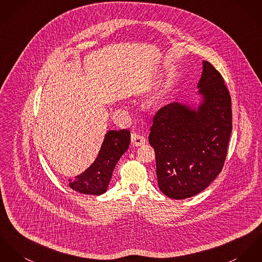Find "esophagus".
<instances>
[{"label": "esophagus", "instance_id": "esophagus-1", "mask_svg": "<svg viewBox=\"0 0 262 262\" xmlns=\"http://www.w3.org/2000/svg\"><path fill=\"white\" fill-rule=\"evenodd\" d=\"M130 139H132L133 143H134L135 145H137V146L141 145V144H143V143L145 142L144 137L141 136L140 134H137V133H133L132 136H130Z\"/></svg>", "mask_w": 262, "mask_h": 262}]
</instances>
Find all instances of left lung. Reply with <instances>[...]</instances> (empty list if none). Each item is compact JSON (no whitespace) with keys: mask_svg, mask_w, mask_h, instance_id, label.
Returning <instances> with one entry per match:
<instances>
[{"mask_svg":"<svg viewBox=\"0 0 262 262\" xmlns=\"http://www.w3.org/2000/svg\"><path fill=\"white\" fill-rule=\"evenodd\" d=\"M198 111L171 102L154 117L148 141L156 152L159 187L183 200L205 189L222 171L232 132L231 98L221 73L203 60Z\"/></svg>","mask_w":262,"mask_h":262,"instance_id":"8db88e82","label":"left lung"}]
</instances>
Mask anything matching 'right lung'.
I'll use <instances>...</instances> for the list:
<instances>
[{"instance_id": "add662e5", "label": "right lung", "mask_w": 262, "mask_h": 262, "mask_svg": "<svg viewBox=\"0 0 262 262\" xmlns=\"http://www.w3.org/2000/svg\"><path fill=\"white\" fill-rule=\"evenodd\" d=\"M129 141L127 129L106 133L97 160L75 180H69L70 187L83 194L100 195L105 192L114 168L128 148Z\"/></svg>"}]
</instances>
